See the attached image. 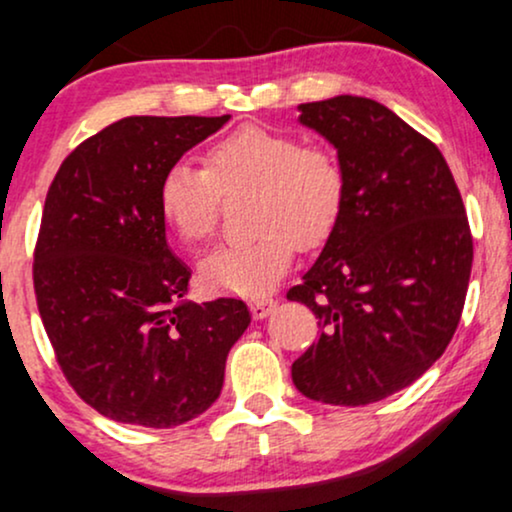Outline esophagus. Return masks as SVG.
I'll list each match as a JSON object with an SVG mask.
<instances>
[{
	"label": "esophagus",
	"mask_w": 512,
	"mask_h": 512,
	"mask_svg": "<svg viewBox=\"0 0 512 512\" xmlns=\"http://www.w3.org/2000/svg\"><path fill=\"white\" fill-rule=\"evenodd\" d=\"M274 307H276V300L269 298V295H262V298H252L250 300V312H252V317H255V319L269 317L274 312Z\"/></svg>",
	"instance_id": "esophagus-1"
}]
</instances>
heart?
Returning a JSON list of instances; mask_svg holds the SVG:
<instances>
[{
	"label": "heart",
	"mask_w": 512,
	"mask_h": 512,
	"mask_svg": "<svg viewBox=\"0 0 512 512\" xmlns=\"http://www.w3.org/2000/svg\"><path fill=\"white\" fill-rule=\"evenodd\" d=\"M205 169L176 162L159 181V209L186 245L205 243L219 224L224 195L250 190V224L260 229L221 245L200 262V279L221 293L269 291L291 267L295 243L315 248L343 212L348 178L326 145L269 126H240L214 140Z\"/></svg>",
	"instance_id": "1"
}]
</instances>
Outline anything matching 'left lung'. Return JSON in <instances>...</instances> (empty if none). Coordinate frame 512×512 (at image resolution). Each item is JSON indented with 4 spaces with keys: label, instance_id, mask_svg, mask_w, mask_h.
I'll list each match as a JSON object with an SVG mask.
<instances>
[{
    "label": "left lung",
    "instance_id": "1",
    "mask_svg": "<svg viewBox=\"0 0 512 512\" xmlns=\"http://www.w3.org/2000/svg\"><path fill=\"white\" fill-rule=\"evenodd\" d=\"M298 109L336 147L348 190L322 255L286 295L322 326L291 374L303 396L357 408L410 386L451 343L472 233L439 147L389 107L338 95Z\"/></svg>",
    "mask_w": 512,
    "mask_h": 512
}]
</instances>
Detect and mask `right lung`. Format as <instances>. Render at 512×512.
I'll return each mask as SVG.
<instances>
[{
    "label": "right lung",
    "mask_w": 512,
    "mask_h": 512,
    "mask_svg": "<svg viewBox=\"0 0 512 512\" xmlns=\"http://www.w3.org/2000/svg\"><path fill=\"white\" fill-rule=\"evenodd\" d=\"M229 119L128 116L80 143L49 186L38 310L69 384L114 422L169 429L202 415L250 324L243 300H186L190 269L159 209L164 171Z\"/></svg>",
    "instance_id": "obj_1"
}]
</instances>
